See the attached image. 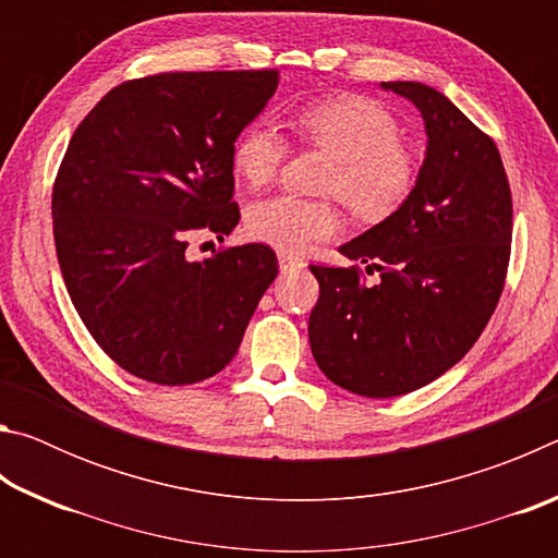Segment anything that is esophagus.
<instances>
[{
	"mask_svg": "<svg viewBox=\"0 0 558 558\" xmlns=\"http://www.w3.org/2000/svg\"><path fill=\"white\" fill-rule=\"evenodd\" d=\"M278 266H280V272H292V270L305 268V260L292 256V253H278Z\"/></svg>",
	"mask_w": 558,
	"mask_h": 558,
	"instance_id": "obj_1",
	"label": "esophagus"
}]
</instances>
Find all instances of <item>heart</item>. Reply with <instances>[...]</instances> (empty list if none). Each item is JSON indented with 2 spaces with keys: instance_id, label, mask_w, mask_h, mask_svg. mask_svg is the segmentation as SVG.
Here are the masks:
<instances>
[{
  "instance_id": "1",
  "label": "heart",
  "mask_w": 558,
  "mask_h": 558,
  "mask_svg": "<svg viewBox=\"0 0 558 558\" xmlns=\"http://www.w3.org/2000/svg\"><path fill=\"white\" fill-rule=\"evenodd\" d=\"M302 140L335 155L327 179L349 209L374 219L391 211L409 192L413 159L399 145V125L389 110L369 98H329L302 108L292 118ZM288 153L286 137L270 120H253L233 140L231 167L245 186H266ZM253 239L282 253H302L332 239L342 219L332 204L278 194L256 202L245 214Z\"/></svg>"
}]
</instances>
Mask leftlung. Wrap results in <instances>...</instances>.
Segmentation results:
<instances>
[{
	"mask_svg": "<svg viewBox=\"0 0 558 558\" xmlns=\"http://www.w3.org/2000/svg\"><path fill=\"white\" fill-rule=\"evenodd\" d=\"M413 102L426 128V157L399 209L339 253L369 263L379 282L354 268L310 266L319 300L310 347L342 389L391 399L438 379L470 352L502 295L512 196L493 140L426 83L386 81Z\"/></svg>",
	"mask_w": 558,
	"mask_h": 558,
	"instance_id": "8db88e82",
	"label": "left lung"
}]
</instances>
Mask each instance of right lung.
<instances>
[{
  "label": "right lung",
  "mask_w": 558,
  "mask_h": 558,
  "mask_svg": "<svg viewBox=\"0 0 558 558\" xmlns=\"http://www.w3.org/2000/svg\"><path fill=\"white\" fill-rule=\"evenodd\" d=\"M276 88V71L159 73L112 88L73 132L51 202L61 276L102 352L140 379L219 374L278 276L263 243L186 258L189 235L223 241L239 223L231 147Z\"/></svg>",
  "instance_id": "obj_1"
}]
</instances>
